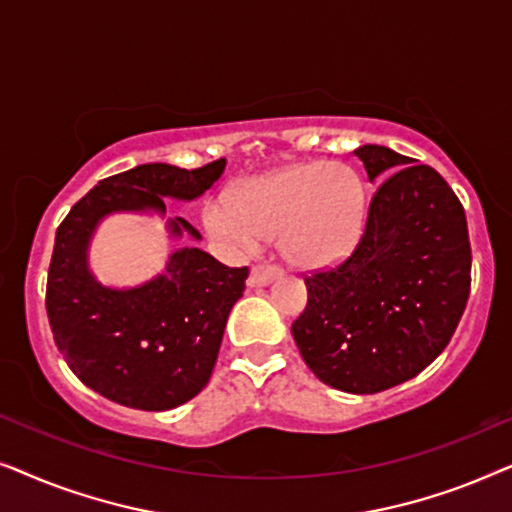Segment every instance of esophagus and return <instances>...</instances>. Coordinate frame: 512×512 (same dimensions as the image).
Returning a JSON list of instances; mask_svg holds the SVG:
<instances>
[{
  "label": "esophagus",
  "mask_w": 512,
  "mask_h": 512,
  "mask_svg": "<svg viewBox=\"0 0 512 512\" xmlns=\"http://www.w3.org/2000/svg\"><path fill=\"white\" fill-rule=\"evenodd\" d=\"M282 272L275 265H254L251 268V275L247 279L249 286H268L272 279H277Z\"/></svg>",
  "instance_id": "esophagus-1"
}]
</instances>
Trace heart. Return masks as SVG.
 <instances>
[{
    "mask_svg": "<svg viewBox=\"0 0 512 512\" xmlns=\"http://www.w3.org/2000/svg\"><path fill=\"white\" fill-rule=\"evenodd\" d=\"M361 212L363 186L356 172L314 160L242 179L226 202L205 209V223L235 247L277 237L286 261L321 268L352 249Z\"/></svg>",
    "mask_w": 512,
    "mask_h": 512,
    "instance_id": "obj_1",
    "label": "heart"
}]
</instances>
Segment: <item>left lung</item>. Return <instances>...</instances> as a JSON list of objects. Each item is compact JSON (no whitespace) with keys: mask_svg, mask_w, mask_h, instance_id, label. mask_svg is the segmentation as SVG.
I'll return each mask as SVG.
<instances>
[{"mask_svg":"<svg viewBox=\"0 0 512 512\" xmlns=\"http://www.w3.org/2000/svg\"><path fill=\"white\" fill-rule=\"evenodd\" d=\"M354 156L381 184L352 254L305 277L307 305L291 333L328 387L377 394L422 373L457 331L471 242L464 207L433 167L377 144Z\"/></svg>","mask_w":512,"mask_h":512,"instance_id":"1","label":"left lung"}]
</instances>
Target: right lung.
I'll use <instances>...</instances> for the list:
<instances>
[{"mask_svg":"<svg viewBox=\"0 0 512 512\" xmlns=\"http://www.w3.org/2000/svg\"><path fill=\"white\" fill-rule=\"evenodd\" d=\"M226 170L137 165L102 179L69 209L55 233L46 312L67 366L97 394L135 410H172L212 377L228 314L242 298L249 268H228L198 247L174 251L163 275L135 289H111L88 268L97 223L114 212L165 214V200H195ZM170 235L200 233L181 216Z\"/></svg>","mask_w":512,"mask_h":512,"instance_id":"right-lung-1","label":"right lung"}]
</instances>
